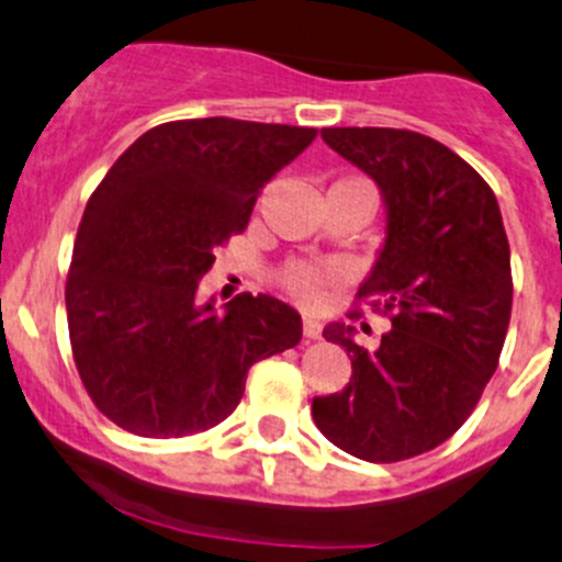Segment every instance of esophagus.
Masks as SVG:
<instances>
[{
  "label": "esophagus",
  "mask_w": 562,
  "mask_h": 562,
  "mask_svg": "<svg viewBox=\"0 0 562 562\" xmlns=\"http://www.w3.org/2000/svg\"><path fill=\"white\" fill-rule=\"evenodd\" d=\"M319 333H322L319 322L308 319V316H305V319H303V336L305 338H319Z\"/></svg>",
  "instance_id": "obj_1"
}]
</instances>
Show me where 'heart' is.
<instances>
[{
  "label": "heart",
  "mask_w": 562,
  "mask_h": 562,
  "mask_svg": "<svg viewBox=\"0 0 562 562\" xmlns=\"http://www.w3.org/2000/svg\"><path fill=\"white\" fill-rule=\"evenodd\" d=\"M344 182H355V186H366L371 191V186L366 180H344ZM374 193V191H371ZM333 270L330 268H316V265H305V262H297V265H289L286 270H283V286L289 289V292L294 294V297H300L303 303H314L316 297H319V286L325 283L327 279H333Z\"/></svg>",
  "instance_id": "heart-1"
}]
</instances>
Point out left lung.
Returning <instances> with one entry per match:
<instances>
[{"label": "left lung", "instance_id": "1", "mask_svg": "<svg viewBox=\"0 0 562 562\" xmlns=\"http://www.w3.org/2000/svg\"><path fill=\"white\" fill-rule=\"evenodd\" d=\"M380 188L385 240L358 297L391 311L369 352L355 327L322 336L352 360L344 391L311 402L327 440L363 462H402L446 442L497 369L510 322V248L497 199L453 149L396 127H322Z\"/></svg>", "mask_w": 562, "mask_h": 562}]
</instances>
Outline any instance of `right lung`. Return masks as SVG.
I'll return each mask as SVG.
<instances>
[{
  "instance_id": "add662e5",
  "label": "right lung",
  "mask_w": 562,
  "mask_h": 562,
  "mask_svg": "<svg viewBox=\"0 0 562 562\" xmlns=\"http://www.w3.org/2000/svg\"><path fill=\"white\" fill-rule=\"evenodd\" d=\"M314 127L207 116L166 122L116 158L87 202L65 305L76 369L105 418L138 437H186L229 418L257 360L303 322L270 294L196 297L215 248L248 226L259 191Z\"/></svg>"
}]
</instances>
